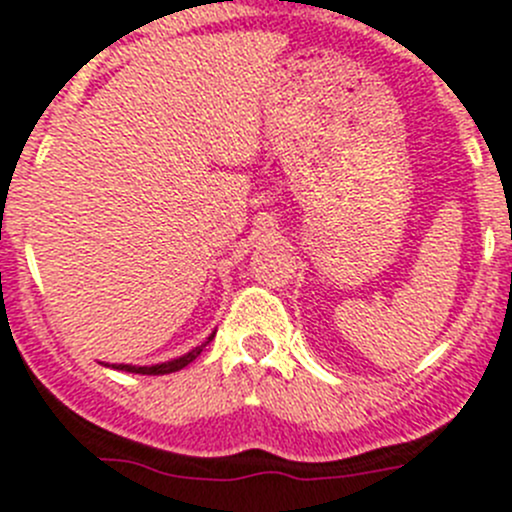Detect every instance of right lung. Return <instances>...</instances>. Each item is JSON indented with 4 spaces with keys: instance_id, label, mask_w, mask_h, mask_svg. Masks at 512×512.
Segmentation results:
<instances>
[{
    "instance_id": "right-lung-1",
    "label": "right lung",
    "mask_w": 512,
    "mask_h": 512,
    "mask_svg": "<svg viewBox=\"0 0 512 512\" xmlns=\"http://www.w3.org/2000/svg\"><path fill=\"white\" fill-rule=\"evenodd\" d=\"M212 338H214V333H212V336L207 338V341L202 343V346H197V348H194V351L186 353V356L174 358V361H166V364H156V366H128V364H118V366H113V369L128 371V374H146V376H164V374H174V371H181V369H184V366H189L191 361H194V358H197L199 353L204 351V346H207V343L212 341Z\"/></svg>"
}]
</instances>
